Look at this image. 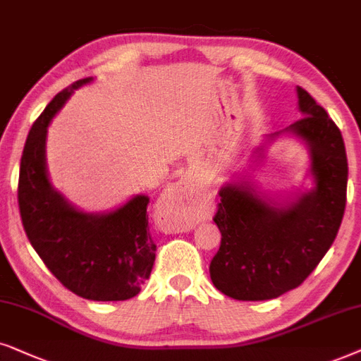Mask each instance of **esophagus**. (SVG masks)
<instances>
[{
	"instance_id": "obj_1",
	"label": "esophagus",
	"mask_w": 361,
	"mask_h": 361,
	"mask_svg": "<svg viewBox=\"0 0 361 361\" xmlns=\"http://www.w3.org/2000/svg\"><path fill=\"white\" fill-rule=\"evenodd\" d=\"M201 206H203V198L185 183L170 186L160 200V209L163 213L183 219L180 223V228L188 226L190 221L200 214Z\"/></svg>"
}]
</instances>
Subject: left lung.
<instances>
[{"label": "left lung", "mask_w": 361, "mask_h": 361, "mask_svg": "<svg viewBox=\"0 0 361 361\" xmlns=\"http://www.w3.org/2000/svg\"><path fill=\"white\" fill-rule=\"evenodd\" d=\"M304 117L289 130L310 147L315 188L277 208L247 188L228 185L213 221L221 246L209 264L214 287L236 300H269L299 287L337 238L347 203L348 163L340 128L305 89Z\"/></svg>", "instance_id": "1"}]
</instances>
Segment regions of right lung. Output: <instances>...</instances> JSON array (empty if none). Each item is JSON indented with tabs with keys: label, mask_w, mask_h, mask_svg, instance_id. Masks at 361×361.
I'll use <instances>...</instances> for the list:
<instances>
[{
	"label": "right lung",
	"mask_w": 361,
	"mask_h": 361,
	"mask_svg": "<svg viewBox=\"0 0 361 361\" xmlns=\"http://www.w3.org/2000/svg\"><path fill=\"white\" fill-rule=\"evenodd\" d=\"M80 79L47 104L24 143L18 204L23 228L46 267L66 289L97 302L128 300L150 277L157 244L148 228L147 196L109 214H85L67 204L47 180L46 128Z\"/></svg>",
	"instance_id": "add662e5"
}]
</instances>
